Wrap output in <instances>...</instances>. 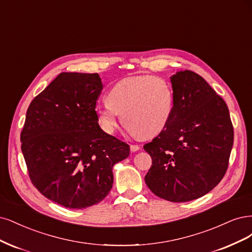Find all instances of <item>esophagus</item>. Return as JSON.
<instances>
[{"label": "esophagus", "mask_w": 252, "mask_h": 252, "mask_svg": "<svg viewBox=\"0 0 252 252\" xmlns=\"http://www.w3.org/2000/svg\"><path fill=\"white\" fill-rule=\"evenodd\" d=\"M129 149H131L132 152H137L138 150L140 149V147L138 144H131V147H129Z\"/></svg>", "instance_id": "1"}]
</instances>
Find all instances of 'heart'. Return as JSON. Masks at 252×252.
<instances>
[{
    "label": "heart",
    "mask_w": 252,
    "mask_h": 252,
    "mask_svg": "<svg viewBox=\"0 0 252 252\" xmlns=\"http://www.w3.org/2000/svg\"><path fill=\"white\" fill-rule=\"evenodd\" d=\"M174 111L172 87L155 75L125 78L112 87L108 101L97 105L96 114L104 132L113 133L124 115L129 131L142 137L161 133Z\"/></svg>",
    "instance_id": "obj_1"
}]
</instances>
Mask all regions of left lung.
Instances as JSON below:
<instances>
[{
    "label": "left lung",
    "mask_w": 252,
    "mask_h": 252,
    "mask_svg": "<svg viewBox=\"0 0 252 252\" xmlns=\"http://www.w3.org/2000/svg\"><path fill=\"white\" fill-rule=\"evenodd\" d=\"M170 82L173 115L163 131L143 145L152 157L144 180L162 199L189 202L204 196L223 179L233 126L227 104L202 76L185 70Z\"/></svg>",
    "instance_id": "left-lung-1"
}]
</instances>
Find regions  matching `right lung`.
<instances>
[{
	"instance_id": "add662e5",
	"label": "right lung",
	"mask_w": 252,
	"mask_h": 252,
	"mask_svg": "<svg viewBox=\"0 0 252 252\" xmlns=\"http://www.w3.org/2000/svg\"><path fill=\"white\" fill-rule=\"evenodd\" d=\"M97 73L63 72L35 96L21 132L30 180L49 200L82 209L108 196L112 168L129 145L104 133L96 102L102 90Z\"/></svg>"
}]
</instances>
